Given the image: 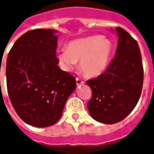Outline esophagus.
Listing matches in <instances>:
<instances>
[{
    "instance_id": "esophagus-1",
    "label": "esophagus",
    "mask_w": 154,
    "mask_h": 154,
    "mask_svg": "<svg viewBox=\"0 0 154 154\" xmlns=\"http://www.w3.org/2000/svg\"><path fill=\"white\" fill-rule=\"evenodd\" d=\"M76 84L77 86H80V85L84 84V81H82V79H80L79 78H76Z\"/></svg>"
}]
</instances>
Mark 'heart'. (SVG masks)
<instances>
[{
    "instance_id": "1",
    "label": "heart",
    "mask_w": 154,
    "mask_h": 154,
    "mask_svg": "<svg viewBox=\"0 0 154 154\" xmlns=\"http://www.w3.org/2000/svg\"><path fill=\"white\" fill-rule=\"evenodd\" d=\"M113 50V45L106 37L99 35L72 41L67 49L57 51L60 63L67 71L80 61L82 72L88 76H97L107 68Z\"/></svg>"
}]
</instances>
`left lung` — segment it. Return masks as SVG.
<instances>
[{"mask_svg":"<svg viewBox=\"0 0 154 154\" xmlns=\"http://www.w3.org/2000/svg\"><path fill=\"white\" fill-rule=\"evenodd\" d=\"M118 44L116 55L104 73L86 83L92 91L87 104L95 120L118 123L134 109L143 84V67L138 42L121 27L116 28Z\"/></svg>","mask_w":154,"mask_h":154,"instance_id":"left-lung-1","label":"left lung"}]
</instances>
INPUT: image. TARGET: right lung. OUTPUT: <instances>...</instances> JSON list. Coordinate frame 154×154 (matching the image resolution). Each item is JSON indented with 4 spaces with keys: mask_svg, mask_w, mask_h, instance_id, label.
Segmentation results:
<instances>
[{
    "mask_svg": "<svg viewBox=\"0 0 154 154\" xmlns=\"http://www.w3.org/2000/svg\"><path fill=\"white\" fill-rule=\"evenodd\" d=\"M52 29L27 31L11 47L6 63L8 96L25 123L46 128L61 117L75 79L57 66L58 36Z\"/></svg>",
    "mask_w": 154,
    "mask_h": 154,
    "instance_id": "add662e5",
    "label": "right lung"
}]
</instances>
